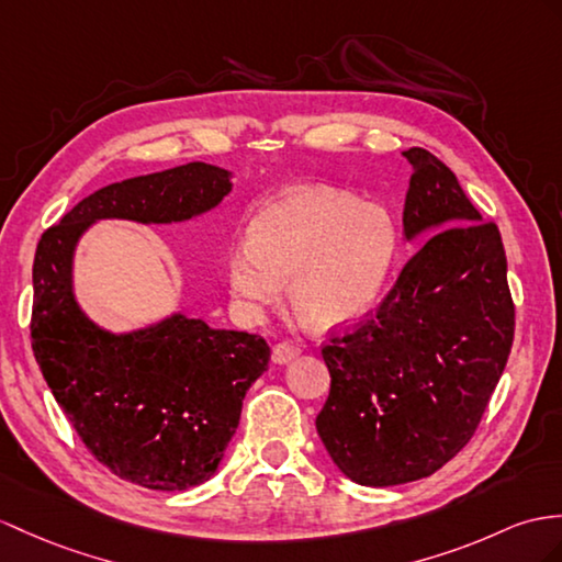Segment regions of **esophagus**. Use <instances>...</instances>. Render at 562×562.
<instances>
[{"label": "esophagus", "instance_id": "esophagus-1", "mask_svg": "<svg viewBox=\"0 0 562 562\" xmlns=\"http://www.w3.org/2000/svg\"><path fill=\"white\" fill-rule=\"evenodd\" d=\"M303 355V348H300L297 344H293V340H283V344H277L271 350V360L277 364H289L293 362L295 358H300Z\"/></svg>", "mask_w": 562, "mask_h": 562}]
</instances>
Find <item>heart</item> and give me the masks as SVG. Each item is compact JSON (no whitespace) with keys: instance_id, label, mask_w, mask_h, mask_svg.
Returning a JSON list of instances; mask_svg holds the SVG:
<instances>
[{"instance_id":"obj_1","label":"heart","mask_w":562,"mask_h":562,"mask_svg":"<svg viewBox=\"0 0 562 562\" xmlns=\"http://www.w3.org/2000/svg\"><path fill=\"white\" fill-rule=\"evenodd\" d=\"M398 255V224L374 202L328 186H300L269 200L250 240L228 250L231 293L252 310L279 303L291 279V305L312 328H336L372 310Z\"/></svg>"}]
</instances>
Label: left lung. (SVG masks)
I'll return each mask as SVG.
<instances>
[{
	"label": "left lung",
	"instance_id": "obj_1",
	"mask_svg": "<svg viewBox=\"0 0 562 562\" xmlns=\"http://www.w3.org/2000/svg\"><path fill=\"white\" fill-rule=\"evenodd\" d=\"M405 195V238L424 236L372 317L331 331L322 358L331 391L319 439L352 482L429 476L470 443L515 336L508 262L456 173L422 147ZM432 238L429 239L428 236Z\"/></svg>",
	"mask_w": 562,
	"mask_h": 562
}]
</instances>
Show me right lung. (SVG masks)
<instances>
[{"instance_id": "1", "label": "right lung", "mask_w": 562, "mask_h": 562, "mask_svg": "<svg viewBox=\"0 0 562 562\" xmlns=\"http://www.w3.org/2000/svg\"><path fill=\"white\" fill-rule=\"evenodd\" d=\"M228 193L226 169L190 161L100 188L37 243L35 360L80 441L131 484L186 491L207 482L271 350L262 336L212 328L181 312L131 334L104 331L76 303V245L100 218L186 222Z\"/></svg>"}]
</instances>
